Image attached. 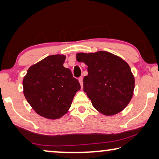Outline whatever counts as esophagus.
I'll return each mask as SVG.
<instances>
[{
  "label": "esophagus",
  "instance_id": "obj_1",
  "mask_svg": "<svg viewBox=\"0 0 159 159\" xmlns=\"http://www.w3.org/2000/svg\"><path fill=\"white\" fill-rule=\"evenodd\" d=\"M79 82H80V84L81 87L82 88V86H83V79H82V77H80L79 78Z\"/></svg>",
  "mask_w": 159,
  "mask_h": 159
}]
</instances>
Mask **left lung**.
Masks as SVG:
<instances>
[{
	"label": "left lung",
	"instance_id": "obj_1",
	"mask_svg": "<svg viewBox=\"0 0 159 159\" xmlns=\"http://www.w3.org/2000/svg\"><path fill=\"white\" fill-rule=\"evenodd\" d=\"M88 66L83 90L95 108L110 116L120 112L132 99L134 78L127 62L106 51L77 54Z\"/></svg>",
	"mask_w": 159,
	"mask_h": 159
}]
</instances>
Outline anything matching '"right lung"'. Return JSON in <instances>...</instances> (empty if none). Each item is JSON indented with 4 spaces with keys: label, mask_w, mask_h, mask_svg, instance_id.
<instances>
[{
    "label": "right lung",
    "mask_w": 159,
    "mask_h": 159,
    "mask_svg": "<svg viewBox=\"0 0 159 159\" xmlns=\"http://www.w3.org/2000/svg\"><path fill=\"white\" fill-rule=\"evenodd\" d=\"M66 56L53 55L32 65L23 80L24 95L37 114L56 119L66 114L81 87L70 69L63 66Z\"/></svg>",
    "instance_id": "right-lung-1"
}]
</instances>
